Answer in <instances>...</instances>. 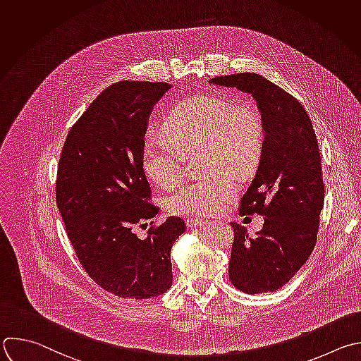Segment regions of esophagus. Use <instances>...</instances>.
Returning a JSON list of instances; mask_svg holds the SVG:
<instances>
[{"label":"esophagus","instance_id":"esophagus-1","mask_svg":"<svg viewBox=\"0 0 361 361\" xmlns=\"http://www.w3.org/2000/svg\"><path fill=\"white\" fill-rule=\"evenodd\" d=\"M205 224H207V221H204V219H201V218H191V219L187 221V226H188V228H201V226H204Z\"/></svg>","mask_w":361,"mask_h":361}]
</instances>
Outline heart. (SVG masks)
<instances>
[{"mask_svg": "<svg viewBox=\"0 0 361 361\" xmlns=\"http://www.w3.org/2000/svg\"><path fill=\"white\" fill-rule=\"evenodd\" d=\"M171 140L150 136L145 140L142 164L161 187L177 184L185 171V154L205 149L204 169L212 173L176 188L167 200L178 215H209L235 194L236 181L225 171L243 174L258 160L264 128L248 106L218 94H198L178 104L166 120Z\"/></svg>", "mask_w": 361, "mask_h": 361, "instance_id": "b5f03b06", "label": "heart"}]
</instances>
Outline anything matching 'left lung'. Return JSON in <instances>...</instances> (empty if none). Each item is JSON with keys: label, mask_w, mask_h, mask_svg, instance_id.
I'll use <instances>...</instances> for the list:
<instances>
[{"label": "left lung", "mask_w": 361, "mask_h": 361, "mask_svg": "<svg viewBox=\"0 0 361 361\" xmlns=\"http://www.w3.org/2000/svg\"><path fill=\"white\" fill-rule=\"evenodd\" d=\"M209 85L250 93L261 113V159L239 211L258 212L265 222L254 238L231 222L235 235L228 274L232 285L248 295L275 292L316 245L324 184L313 125L292 94L258 73L216 76Z\"/></svg>", "instance_id": "left-lung-1"}]
</instances>
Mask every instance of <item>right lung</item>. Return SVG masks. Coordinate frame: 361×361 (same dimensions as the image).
<instances>
[{
	"mask_svg": "<svg viewBox=\"0 0 361 361\" xmlns=\"http://www.w3.org/2000/svg\"><path fill=\"white\" fill-rule=\"evenodd\" d=\"M169 89L136 80L109 86L72 126L59 160L56 202L69 241L89 276L118 298H156L173 285L170 252L184 221L169 216L145 239L135 233L159 212L142 150L149 117Z\"/></svg>",
	"mask_w": 361,
	"mask_h": 361,
	"instance_id": "obj_1",
	"label": "right lung"
}]
</instances>
